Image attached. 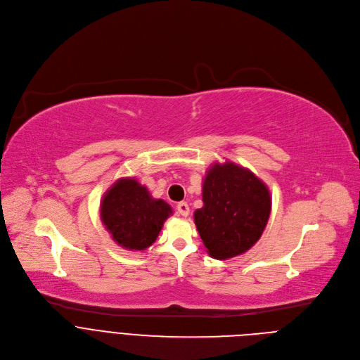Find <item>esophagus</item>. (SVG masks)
Segmentation results:
<instances>
[{"mask_svg":"<svg viewBox=\"0 0 360 360\" xmlns=\"http://www.w3.org/2000/svg\"><path fill=\"white\" fill-rule=\"evenodd\" d=\"M176 210H178V212H179L182 217H188V215H189V205H188L186 202H179Z\"/></svg>","mask_w":360,"mask_h":360,"instance_id":"34e87169","label":"esophagus"}]
</instances>
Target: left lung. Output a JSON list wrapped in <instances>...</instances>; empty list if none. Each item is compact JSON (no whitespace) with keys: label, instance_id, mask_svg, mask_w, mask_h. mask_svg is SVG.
<instances>
[{"label":"left lung","instance_id":"1","mask_svg":"<svg viewBox=\"0 0 360 360\" xmlns=\"http://www.w3.org/2000/svg\"><path fill=\"white\" fill-rule=\"evenodd\" d=\"M203 207L193 221L208 253L225 261L250 249L261 238L272 199L268 186L249 169L215 162L202 185Z\"/></svg>","mask_w":360,"mask_h":360}]
</instances>
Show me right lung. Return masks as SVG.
<instances>
[{"label":"right lung","instance_id":"obj_1","mask_svg":"<svg viewBox=\"0 0 360 360\" xmlns=\"http://www.w3.org/2000/svg\"><path fill=\"white\" fill-rule=\"evenodd\" d=\"M99 212L120 246L143 250L157 240L172 208L165 200L152 198L135 178H121L102 196Z\"/></svg>","mask_w":360,"mask_h":360}]
</instances>
